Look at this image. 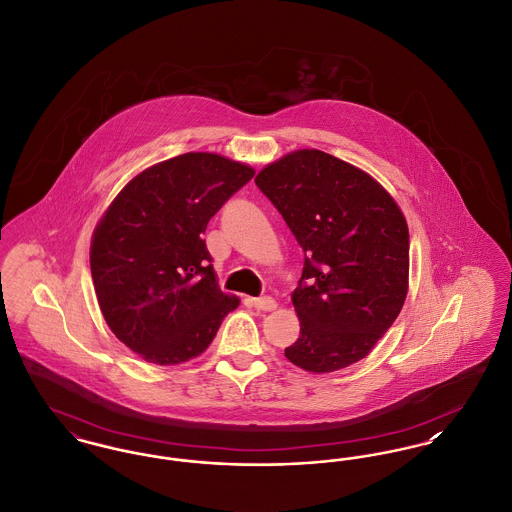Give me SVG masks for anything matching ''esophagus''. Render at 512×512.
Returning <instances> with one entry per match:
<instances>
[{
    "label": "esophagus",
    "mask_w": 512,
    "mask_h": 512,
    "mask_svg": "<svg viewBox=\"0 0 512 512\" xmlns=\"http://www.w3.org/2000/svg\"><path fill=\"white\" fill-rule=\"evenodd\" d=\"M253 305H255V309H261V311H271L276 307V301L271 296H261V298H255L253 300Z\"/></svg>",
    "instance_id": "34e87169"
}]
</instances>
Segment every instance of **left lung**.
I'll return each instance as SVG.
<instances>
[{
  "label": "left lung",
  "mask_w": 512,
  "mask_h": 512,
  "mask_svg": "<svg viewBox=\"0 0 512 512\" xmlns=\"http://www.w3.org/2000/svg\"><path fill=\"white\" fill-rule=\"evenodd\" d=\"M255 183L305 251L292 294L300 338L284 356L311 373L365 358L408 294L404 214L371 176L315 149L286 154Z\"/></svg>",
  "instance_id": "8db88e82"
}]
</instances>
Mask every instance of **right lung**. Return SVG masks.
<instances>
[{
  "label": "right lung",
  "instance_id": "right-lung-1",
  "mask_svg": "<svg viewBox=\"0 0 512 512\" xmlns=\"http://www.w3.org/2000/svg\"><path fill=\"white\" fill-rule=\"evenodd\" d=\"M253 168L187 152L129 181L98 222L91 272L102 315L121 342L156 365L203 354L238 307L216 284L201 234Z\"/></svg>",
  "mask_w": 512,
  "mask_h": 512
}]
</instances>
